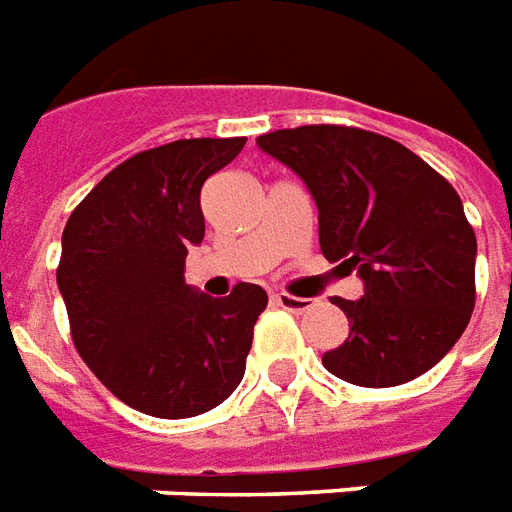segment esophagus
<instances>
[{
    "label": "esophagus",
    "mask_w": 512,
    "mask_h": 512,
    "mask_svg": "<svg viewBox=\"0 0 512 512\" xmlns=\"http://www.w3.org/2000/svg\"><path fill=\"white\" fill-rule=\"evenodd\" d=\"M272 305L283 307V310H291V313H305V310L313 307V299L291 297V294H275V297H272Z\"/></svg>",
    "instance_id": "esophagus-1"
}]
</instances>
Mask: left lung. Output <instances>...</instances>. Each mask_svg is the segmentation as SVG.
I'll return each instance as SVG.
<instances>
[{
	"mask_svg": "<svg viewBox=\"0 0 512 512\" xmlns=\"http://www.w3.org/2000/svg\"><path fill=\"white\" fill-rule=\"evenodd\" d=\"M318 205L321 253L356 270L364 297H334L345 343L324 367L364 388H388L432 370L470 324L478 242L456 188L391 137L340 124L261 134Z\"/></svg>",
	"mask_w": 512,
	"mask_h": 512,
	"instance_id": "1",
	"label": "left lung"
}]
</instances>
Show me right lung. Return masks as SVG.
<instances>
[{"instance_id": "right-lung-1", "label": "right lung", "mask_w": 512, "mask_h": 512, "mask_svg": "<svg viewBox=\"0 0 512 512\" xmlns=\"http://www.w3.org/2000/svg\"><path fill=\"white\" fill-rule=\"evenodd\" d=\"M245 137L175 140L134 153L69 215L56 280L69 334L88 370L124 405L191 418L224 402L245 375L267 291L237 283L213 299L186 286L205 237L199 194Z\"/></svg>"}]
</instances>
